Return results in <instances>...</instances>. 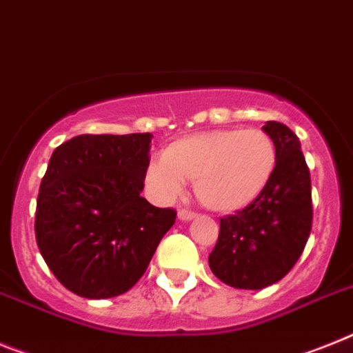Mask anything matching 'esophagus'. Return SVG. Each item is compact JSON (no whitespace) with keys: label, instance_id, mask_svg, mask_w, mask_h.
<instances>
[{"label":"esophagus","instance_id":"obj_1","mask_svg":"<svg viewBox=\"0 0 353 353\" xmlns=\"http://www.w3.org/2000/svg\"><path fill=\"white\" fill-rule=\"evenodd\" d=\"M194 218H196V214L191 212V210H185V209L179 210V219H180V221H191V219H194Z\"/></svg>","mask_w":353,"mask_h":353}]
</instances>
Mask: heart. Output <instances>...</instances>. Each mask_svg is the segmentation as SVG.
<instances>
[{"instance_id":"b5f03b06","label":"heart","mask_w":353,"mask_h":353,"mask_svg":"<svg viewBox=\"0 0 353 353\" xmlns=\"http://www.w3.org/2000/svg\"><path fill=\"white\" fill-rule=\"evenodd\" d=\"M275 144L263 130L196 132L173 141L152 162L148 180L164 196H174L183 180H194L201 205L232 214L248 207L275 171Z\"/></svg>"}]
</instances>
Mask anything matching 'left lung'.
Instances as JSON below:
<instances>
[{"mask_svg": "<svg viewBox=\"0 0 353 353\" xmlns=\"http://www.w3.org/2000/svg\"><path fill=\"white\" fill-rule=\"evenodd\" d=\"M263 130L275 144V171L246 209L219 219L218 243L209 255L221 282L252 291L288 275L312 227L311 174L300 141L282 123L268 121Z\"/></svg>", "mask_w": 353, "mask_h": 353, "instance_id": "8db88e82", "label": "left lung"}]
</instances>
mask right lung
<instances>
[{
	"label": "right lung",
	"mask_w": 353,
	"mask_h": 353,
	"mask_svg": "<svg viewBox=\"0 0 353 353\" xmlns=\"http://www.w3.org/2000/svg\"><path fill=\"white\" fill-rule=\"evenodd\" d=\"M152 139L77 135L51 155L35 237L51 273L78 296L101 300L134 288L173 227V209H157L141 196Z\"/></svg>",
	"instance_id": "add662e5"
}]
</instances>
